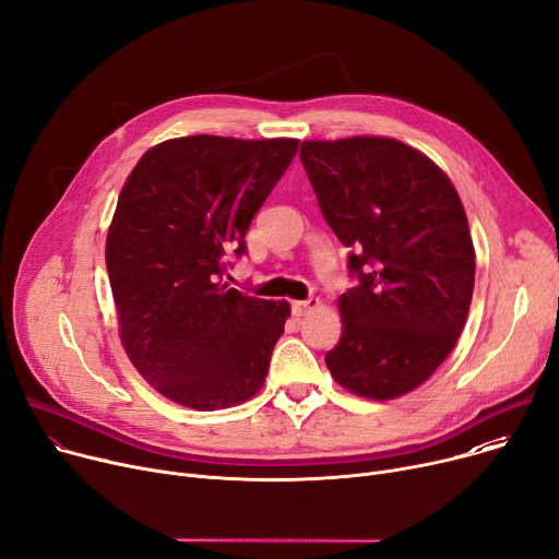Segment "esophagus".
<instances>
[{"label":"esophagus","instance_id":"1","mask_svg":"<svg viewBox=\"0 0 559 559\" xmlns=\"http://www.w3.org/2000/svg\"><path fill=\"white\" fill-rule=\"evenodd\" d=\"M314 308H319V299H308V301H294L292 304V312L296 314V317H306V314H310Z\"/></svg>","mask_w":559,"mask_h":559}]
</instances>
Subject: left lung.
<instances>
[{"label":"left lung","instance_id":"obj_1","mask_svg":"<svg viewBox=\"0 0 559 559\" xmlns=\"http://www.w3.org/2000/svg\"><path fill=\"white\" fill-rule=\"evenodd\" d=\"M301 162L359 281L340 296L344 332L325 355L334 382L393 400L456 346L474 289V245L450 177L386 136L304 141Z\"/></svg>","mask_w":559,"mask_h":559}]
</instances>
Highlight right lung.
Returning <instances> with one entry per match:
<instances>
[{"label":"right lung","instance_id":"right-lung-1","mask_svg":"<svg viewBox=\"0 0 559 559\" xmlns=\"http://www.w3.org/2000/svg\"><path fill=\"white\" fill-rule=\"evenodd\" d=\"M296 139L179 136L123 183L105 245L123 348L147 384L198 412L253 397L289 317L222 281Z\"/></svg>","mask_w":559,"mask_h":559}]
</instances>
